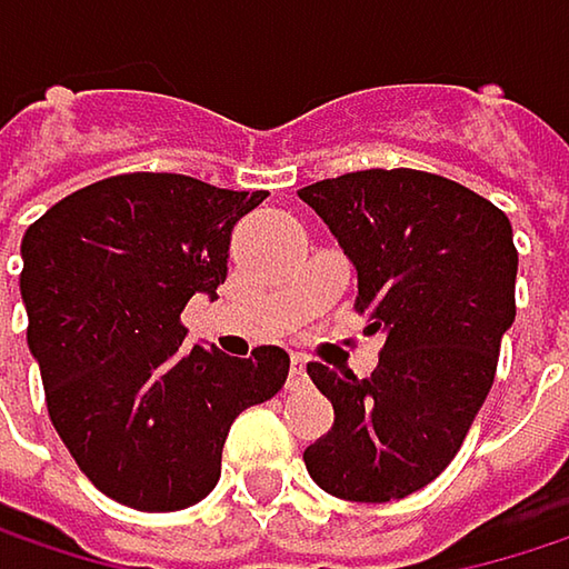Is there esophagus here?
<instances>
[{
    "label": "esophagus",
    "mask_w": 569,
    "mask_h": 569,
    "mask_svg": "<svg viewBox=\"0 0 569 569\" xmlns=\"http://www.w3.org/2000/svg\"><path fill=\"white\" fill-rule=\"evenodd\" d=\"M306 382V356H292L289 362V386H302Z\"/></svg>",
    "instance_id": "obj_1"
}]
</instances>
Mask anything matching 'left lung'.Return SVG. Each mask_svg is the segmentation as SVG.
Listing matches in <instances>:
<instances>
[{"label":"left lung","mask_w":569,"mask_h":569,"mask_svg":"<svg viewBox=\"0 0 569 569\" xmlns=\"http://www.w3.org/2000/svg\"><path fill=\"white\" fill-rule=\"evenodd\" d=\"M299 197L356 263L366 329L386 332L369 379L306 366L336 421L302 461L332 498H408L451 465L491 392L517 312L511 220L465 183L411 168L316 180Z\"/></svg>","instance_id":"1"}]
</instances>
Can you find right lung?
I'll list each match as a JSON object with an SVG mask.
<instances>
[{"mask_svg":"<svg viewBox=\"0 0 569 569\" xmlns=\"http://www.w3.org/2000/svg\"><path fill=\"white\" fill-rule=\"evenodd\" d=\"M263 190L183 173H118L46 210L22 237L29 349L81 475L134 511H183L220 481L233 418L289 376L280 346L250 359L183 346L180 312L227 280L233 223Z\"/></svg>","mask_w":569,"mask_h":569,"instance_id":"1","label":"right lung"}]
</instances>
